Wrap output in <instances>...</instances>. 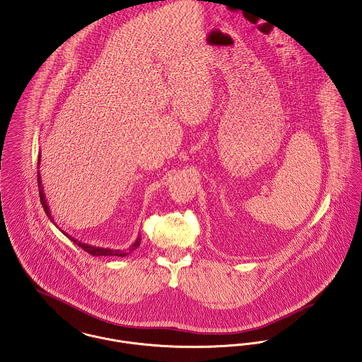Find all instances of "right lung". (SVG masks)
Masks as SVG:
<instances>
[{
    "label": "right lung",
    "instance_id": "1",
    "mask_svg": "<svg viewBox=\"0 0 362 362\" xmlns=\"http://www.w3.org/2000/svg\"><path fill=\"white\" fill-rule=\"evenodd\" d=\"M40 163H41V154H40V157H38V167H40ZM38 189H40V197H41V204H42L43 211L46 213V216L50 218V221H52V223L59 228L57 223L54 221V218H53V216H52V213H50L49 205H47V199H46V195H45V192H43L42 180H41V173H40V170H38ZM59 230H60V228H59ZM60 231H62L66 238H69L75 245H78L81 249H83L85 252H87L88 255H116V257H126V255H129L131 252L136 250V249L139 247V245H141V236H138V238H136V240H135V242L128 247L127 252H126V250H119V249L98 247V246H93V245H88V243H83V242H81V240L75 239L74 236L66 234V233H64L63 230H60Z\"/></svg>",
    "mask_w": 362,
    "mask_h": 362
}]
</instances>
